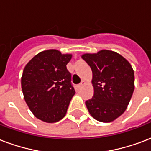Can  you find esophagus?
I'll return each instance as SVG.
<instances>
[{"label": "esophagus", "mask_w": 151, "mask_h": 151, "mask_svg": "<svg viewBox=\"0 0 151 151\" xmlns=\"http://www.w3.org/2000/svg\"><path fill=\"white\" fill-rule=\"evenodd\" d=\"M85 84H86V81H81V83L78 85V87H79V88H81V87H82V86H83Z\"/></svg>", "instance_id": "obj_1"}]
</instances>
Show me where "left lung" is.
Instances as JSON below:
<instances>
[{
	"label": "left lung",
	"instance_id": "8db88e82",
	"mask_svg": "<svg viewBox=\"0 0 151 151\" xmlns=\"http://www.w3.org/2000/svg\"><path fill=\"white\" fill-rule=\"evenodd\" d=\"M93 71L94 94L86 101L88 111L98 121L109 123L126 110L134 88V70L118 53L102 50L81 56Z\"/></svg>",
	"mask_w": 151,
	"mask_h": 151
}]
</instances>
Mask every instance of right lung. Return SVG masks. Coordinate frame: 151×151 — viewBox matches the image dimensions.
<instances>
[{"label": "right lung", "mask_w": 151, "mask_h": 151, "mask_svg": "<svg viewBox=\"0 0 151 151\" xmlns=\"http://www.w3.org/2000/svg\"><path fill=\"white\" fill-rule=\"evenodd\" d=\"M71 55L48 50L35 55L25 66L21 78L24 100L35 116L47 123L65 116L75 90L66 68Z\"/></svg>", "instance_id": "1"}]
</instances>
